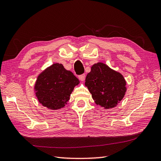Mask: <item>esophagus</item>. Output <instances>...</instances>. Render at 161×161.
<instances>
[{
  "mask_svg": "<svg viewBox=\"0 0 161 161\" xmlns=\"http://www.w3.org/2000/svg\"><path fill=\"white\" fill-rule=\"evenodd\" d=\"M85 77H86V76H85V74L81 75L79 76V80H81V81H84L85 80Z\"/></svg>",
  "mask_w": 161,
  "mask_h": 161,
  "instance_id": "esophagus-1",
  "label": "esophagus"
}]
</instances>
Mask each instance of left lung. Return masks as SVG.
<instances>
[{
    "instance_id": "1",
    "label": "left lung",
    "mask_w": 161,
    "mask_h": 161,
    "mask_svg": "<svg viewBox=\"0 0 161 161\" xmlns=\"http://www.w3.org/2000/svg\"><path fill=\"white\" fill-rule=\"evenodd\" d=\"M85 84L95 103L106 109L118 105L127 90L123 75L102 62L92 66Z\"/></svg>"
}]
</instances>
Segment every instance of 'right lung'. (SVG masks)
Returning <instances> with one entry per match:
<instances>
[{"label":"right lung","instance_id":"right-lung-1","mask_svg":"<svg viewBox=\"0 0 161 161\" xmlns=\"http://www.w3.org/2000/svg\"><path fill=\"white\" fill-rule=\"evenodd\" d=\"M79 80L62 64L55 63L37 76L34 90L38 101L47 108L57 110L64 108Z\"/></svg>","mask_w":161,"mask_h":161}]
</instances>
